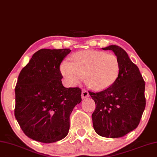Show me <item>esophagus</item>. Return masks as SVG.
<instances>
[{
  "label": "esophagus",
  "mask_w": 157,
  "mask_h": 157,
  "mask_svg": "<svg viewBox=\"0 0 157 157\" xmlns=\"http://www.w3.org/2000/svg\"><path fill=\"white\" fill-rule=\"evenodd\" d=\"M89 96V92L86 90H82V98L84 99L85 98H87Z\"/></svg>",
  "instance_id": "esophagus-1"
}]
</instances>
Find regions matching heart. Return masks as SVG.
Returning a JSON list of instances; mask_svg holds the SVG:
<instances>
[{"label": "heart", "instance_id": "1", "mask_svg": "<svg viewBox=\"0 0 157 157\" xmlns=\"http://www.w3.org/2000/svg\"><path fill=\"white\" fill-rule=\"evenodd\" d=\"M73 63L62 62L60 71L67 83L75 86L84 79L89 87L97 91L108 89L115 82L120 73L117 56L93 50L78 52L71 56Z\"/></svg>", "mask_w": 157, "mask_h": 157}]
</instances>
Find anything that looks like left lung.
<instances>
[{
  "label": "left lung",
  "instance_id": "obj_1",
  "mask_svg": "<svg viewBox=\"0 0 157 157\" xmlns=\"http://www.w3.org/2000/svg\"><path fill=\"white\" fill-rule=\"evenodd\" d=\"M102 49L114 52L120 64V73L110 87L98 93L89 92L96 103L93 126L99 136L120 138L140 123L146 104L145 83L138 66L121 47L110 45Z\"/></svg>",
  "mask_w": 157,
  "mask_h": 157
}]
</instances>
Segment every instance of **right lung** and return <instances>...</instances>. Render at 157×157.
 <instances>
[{"label": "right lung", "instance_id": "add662e5", "mask_svg": "<svg viewBox=\"0 0 157 157\" xmlns=\"http://www.w3.org/2000/svg\"><path fill=\"white\" fill-rule=\"evenodd\" d=\"M70 49H41L20 72L15 86L14 116L29 138L55 143L68 135L70 115L82 101L81 89L66 88L60 64Z\"/></svg>", "mask_w": 157, "mask_h": 157}]
</instances>
